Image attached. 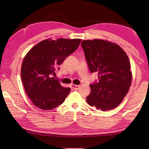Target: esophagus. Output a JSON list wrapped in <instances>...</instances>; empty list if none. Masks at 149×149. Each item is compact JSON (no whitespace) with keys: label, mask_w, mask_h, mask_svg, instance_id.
<instances>
[{"label":"esophagus","mask_w":149,"mask_h":149,"mask_svg":"<svg viewBox=\"0 0 149 149\" xmlns=\"http://www.w3.org/2000/svg\"><path fill=\"white\" fill-rule=\"evenodd\" d=\"M71 86H72V89L74 90H77L79 88V85H74V84H72Z\"/></svg>","instance_id":"esophagus-1"}]
</instances>
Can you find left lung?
<instances>
[{"label": "left lung", "mask_w": 149, "mask_h": 149, "mask_svg": "<svg viewBox=\"0 0 149 149\" xmlns=\"http://www.w3.org/2000/svg\"><path fill=\"white\" fill-rule=\"evenodd\" d=\"M81 46L90 72L99 74L98 81L90 85L87 103L102 111L117 107L132 84L127 55L119 45L101 39L85 40Z\"/></svg>", "instance_id": "8db88e82"}]
</instances>
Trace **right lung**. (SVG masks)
Masks as SVG:
<instances>
[{
    "instance_id": "right-lung-1",
    "label": "right lung",
    "mask_w": 149,
    "mask_h": 149,
    "mask_svg": "<svg viewBox=\"0 0 149 149\" xmlns=\"http://www.w3.org/2000/svg\"><path fill=\"white\" fill-rule=\"evenodd\" d=\"M81 39L44 40L29 50L23 60L21 77L31 102L41 109L50 110L62 104L71 91L52 77L59 65L77 49Z\"/></svg>"
}]
</instances>
